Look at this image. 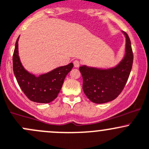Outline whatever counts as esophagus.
Listing matches in <instances>:
<instances>
[{
  "mask_svg": "<svg viewBox=\"0 0 149 149\" xmlns=\"http://www.w3.org/2000/svg\"><path fill=\"white\" fill-rule=\"evenodd\" d=\"M80 65V62L78 60H74V67H79Z\"/></svg>",
  "mask_w": 149,
  "mask_h": 149,
  "instance_id": "1",
  "label": "esophagus"
}]
</instances>
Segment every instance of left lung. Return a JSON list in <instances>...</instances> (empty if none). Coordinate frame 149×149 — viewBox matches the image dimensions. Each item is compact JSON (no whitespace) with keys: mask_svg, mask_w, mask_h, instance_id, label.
<instances>
[{"mask_svg":"<svg viewBox=\"0 0 149 149\" xmlns=\"http://www.w3.org/2000/svg\"><path fill=\"white\" fill-rule=\"evenodd\" d=\"M125 37V53L123 59L114 67L97 68L82 65L79 68L82 79V89L86 96L95 104H104L115 99L124 88L133 62L130 40Z\"/></svg>","mask_w":149,"mask_h":149,"instance_id":"obj_1","label":"left lung"}]
</instances>
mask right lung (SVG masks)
Wrapping results in <instances>:
<instances>
[{
  "instance_id": "obj_1",
  "label": "right lung",
  "mask_w": 149,
  "mask_h": 149,
  "mask_svg": "<svg viewBox=\"0 0 149 149\" xmlns=\"http://www.w3.org/2000/svg\"><path fill=\"white\" fill-rule=\"evenodd\" d=\"M17 38L13 55V70L17 82L30 101L40 104H48L54 101L62 87L67 74L73 68L72 63L57 67L39 76L29 72L24 69L19 56Z\"/></svg>"
}]
</instances>
